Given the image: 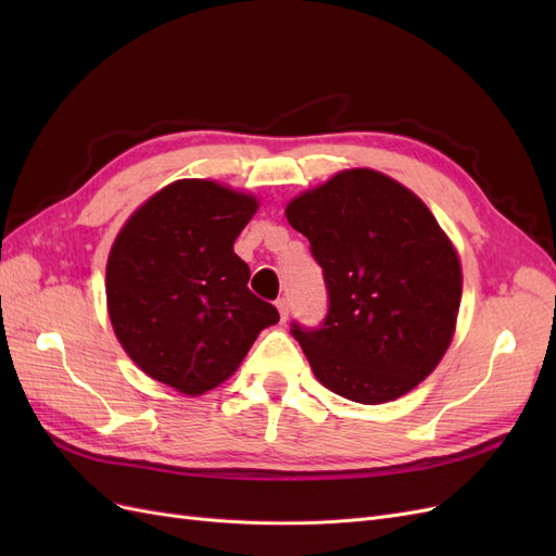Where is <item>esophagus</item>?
<instances>
[{
    "label": "esophagus",
    "instance_id": "esophagus-1",
    "mask_svg": "<svg viewBox=\"0 0 556 556\" xmlns=\"http://www.w3.org/2000/svg\"><path fill=\"white\" fill-rule=\"evenodd\" d=\"M276 308H278V313H280V319H282V323H285V319H288V313H290V304H288V299L280 296V299L276 301Z\"/></svg>",
    "mask_w": 556,
    "mask_h": 556
}]
</instances>
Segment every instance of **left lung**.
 Masks as SVG:
<instances>
[{
  "instance_id": "8db88e82",
  "label": "left lung",
  "mask_w": 556,
  "mask_h": 556,
  "mask_svg": "<svg viewBox=\"0 0 556 556\" xmlns=\"http://www.w3.org/2000/svg\"><path fill=\"white\" fill-rule=\"evenodd\" d=\"M285 213L329 299L317 327L290 329L315 378L366 406L410 392L445 355L462 301L459 257L431 211L396 180L352 169Z\"/></svg>"
}]
</instances>
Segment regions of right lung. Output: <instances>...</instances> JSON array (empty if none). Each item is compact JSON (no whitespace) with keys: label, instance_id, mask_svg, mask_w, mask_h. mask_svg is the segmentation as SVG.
Wrapping results in <instances>:
<instances>
[{"label":"right lung","instance_id":"1","mask_svg":"<svg viewBox=\"0 0 556 556\" xmlns=\"http://www.w3.org/2000/svg\"><path fill=\"white\" fill-rule=\"evenodd\" d=\"M257 201L213 180H176L129 217L106 266L117 341L143 374L204 394L237 371L276 306L233 252Z\"/></svg>","mask_w":556,"mask_h":556}]
</instances>
